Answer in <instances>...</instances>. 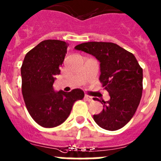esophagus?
<instances>
[{
  "mask_svg": "<svg viewBox=\"0 0 161 161\" xmlns=\"http://www.w3.org/2000/svg\"><path fill=\"white\" fill-rule=\"evenodd\" d=\"M84 98H85V99H86V100H87L88 102H91V101H92V97L90 96V95H85Z\"/></svg>",
  "mask_w": 161,
  "mask_h": 161,
  "instance_id": "34e87169",
  "label": "esophagus"
}]
</instances>
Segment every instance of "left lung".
I'll return each mask as SVG.
<instances>
[{
	"label": "left lung",
	"mask_w": 161,
	"mask_h": 161,
	"mask_svg": "<svg viewBox=\"0 0 161 161\" xmlns=\"http://www.w3.org/2000/svg\"><path fill=\"white\" fill-rule=\"evenodd\" d=\"M75 49L95 56L100 62L102 86L110 100H102L103 109L93 118L109 131L120 129L129 122L140 104L143 91V69L132 53L112 42H90ZM94 100H98L94 98Z\"/></svg>",
	"instance_id": "left-lung-1"
}]
</instances>
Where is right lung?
<instances>
[{
  "mask_svg": "<svg viewBox=\"0 0 161 161\" xmlns=\"http://www.w3.org/2000/svg\"><path fill=\"white\" fill-rule=\"evenodd\" d=\"M67 43L60 40H45L26 53L21 68V90L25 103L33 119L43 127H54L68 118L75 101L84 92L53 91L55 75L67 52Z\"/></svg>",
  "mask_w": 161,
  "mask_h": 161,
  "instance_id": "obj_1",
  "label": "right lung"
}]
</instances>
